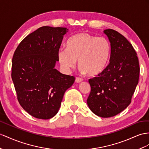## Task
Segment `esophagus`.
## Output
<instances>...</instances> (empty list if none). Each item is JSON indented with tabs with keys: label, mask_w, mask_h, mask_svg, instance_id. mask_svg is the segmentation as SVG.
<instances>
[{
	"label": "esophagus",
	"mask_w": 149,
	"mask_h": 149,
	"mask_svg": "<svg viewBox=\"0 0 149 149\" xmlns=\"http://www.w3.org/2000/svg\"><path fill=\"white\" fill-rule=\"evenodd\" d=\"M83 81V79L82 78H80V77H76L75 78V82L77 83H80Z\"/></svg>",
	"instance_id": "34e87169"
}]
</instances>
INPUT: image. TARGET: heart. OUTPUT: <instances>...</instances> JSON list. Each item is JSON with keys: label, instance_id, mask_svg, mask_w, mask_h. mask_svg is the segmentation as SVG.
I'll return each instance as SVG.
<instances>
[{"label": "heart", "instance_id": "b5f03b06", "mask_svg": "<svg viewBox=\"0 0 149 149\" xmlns=\"http://www.w3.org/2000/svg\"><path fill=\"white\" fill-rule=\"evenodd\" d=\"M67 47L58 51L61 65L69 70L75 67L78 60L80 70L90 76H96L103 72L111 56V46L107 38L88 33L72 36L68 40Z\"/></svg>", "mask_w": 149, "mask_h": 149}]
</instances>
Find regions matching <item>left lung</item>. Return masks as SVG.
Masks as SVG:
<instances>
[{
  "instance_id": "left-lung-1",
  "label": "left lung",
  "mask_w": 149,
  "mask_h": 149,
  "mask_svg": "<svg viewBox=\"0 0 149 149\" xmlns=\"http://www.w3.org/2000/svg\"><path fill=\"white\" fill-rule=\"evenodd\" d=\"M111 46L109 63L97 77L90 79L91 91L87 103L97 116L109 118L130 104L138 84L140 67L133 46L120 33L105 29Z\"/></svg>"
}]
</instances>
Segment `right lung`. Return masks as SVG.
Masks as SVG:
<instances>
[{"mask_svg": "<svg viewBox=\"0 0 149 149\" xmlns=\"http://www.w3.org/2000/svg\"><path fill=\"white\" fill-rule=\"evenodd\" d=\"M66 28L43 26L18 45L13 57L12 77L17 100L30 115L48 120L58 113L74 76L55 68Z\"/></svg>", "mask_w": 149, "mask_h": 149, "instance_id": "right-lung-1", "label": "right lung"}]
</instances>
